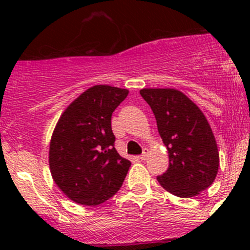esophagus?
I'll use <instances>...</instances> for the list:
<instances>
[{
  "label": "esophagus",
  "mask_w": 250,
  "mask_h": 250,
  "mask_svg": "<svg viewBox=\"0 0 250 250\" xmlns=\"http://www.w3.org/2000/svg\"><path fill=\"white\" fill-rule=\"evenodd\" d=\"M147 155H148V150H147V148H144L143 153H141V155L139 156V158L141 161H145L146 158H147Z\"/></svg>",
  "instance_id": "obj_1"
}]
</instances>
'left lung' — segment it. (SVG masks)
<instances>
[{
    "label": "left lung",
    "instance_id": "obj_1",
    "mask_svg": "<svg viewBox=\"0 0 250 250\" xmlns=\"http://www.w3.org/2000/svg\"><path fill=\"white\" fill-rule=\"evenodd\" d=\"M140 94L155 115L169 156V167L157 180L178 197L198 195L213 184L219 169L218 146L206 116L176 89L144 88Z\"/></svg>",
    "mask_w": 250,
    "mask_h": 250
}]
</instances>
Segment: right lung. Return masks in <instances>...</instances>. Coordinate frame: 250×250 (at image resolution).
I'll return each mask as SVG.
<instances>
[{
	"instance_id": "add662e5",
	"label": "right lung",
	"mask_w": 250,
	"mask_h": 250,
	"mask_svg": "<svg viewBox=\"0 0 250 250\" xmlns=\"http://www.w3.org/2000/svg\"><path fill=\"white\" fill-rule=\"evenodd\" d=\"M128 90L90 87L62 112L49 145V168L58 188L74 202L98 206L125 181L130 162L115 148L111 116Z\"/></svg>"
}]
</instances>
